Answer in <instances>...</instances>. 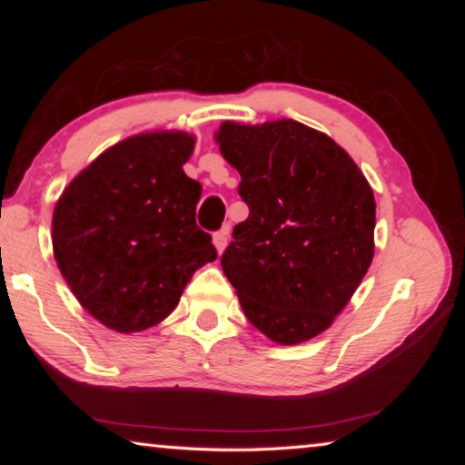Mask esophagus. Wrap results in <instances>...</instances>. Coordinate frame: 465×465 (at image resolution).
<instances>
[{
    "label": "esophagus",
    "instance_id": "34e87169",
    "mask_svg": "<svg viewBox=\"0 0 465 465\" xmlns=\"http://www.w3.org/2000/svg\"><path fill=\"white\" fill-rule=\"evenodd\" d=\"M227 233H230V225H225V227H222V230L213 233V242H215V248L219 254H222L227 246Z\"/></svg>",
    "mask_w": 465,
    "mask_h": 465
}]
</instances>
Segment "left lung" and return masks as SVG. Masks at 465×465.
Segmentation results:
<instances>
[{
	"instance_id": "1",
	"label": "left lung",
	"mask_w": 465,
	"mask_h": 465,
	"mask_svg": "<svg viewBox=\"0 0 465 465\" xmlns=\"http://www.w3.org/2000/svg\"><path fill=\"white\" fill-rule=\"evenodd\" d=\"M217 143L240 172L250 209L222 256L225 277L271 341H310L332 324L371 264V186L341 145L291 119L227 121Z\"/></svg>"
}]
</instances>
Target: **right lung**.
I'll return each instance as SVG.
<instances>
[{"mask_svg":"<svg viewBox=\"0 0 465 465\" xmlns=\"http://www.w3.org/2000/svg\"><path fill=\"white\" fill-rule=\"evenodd\" d=\"M194 137L143 133L94 160L63 191L53 250L85 310L116 332H139L176 308L217 250L196 225L201 184L183 163Z\"/></svg>","mask_w":465,"mask_h":465,"instance_id":"1","label":"right lung"}]
</instances>
